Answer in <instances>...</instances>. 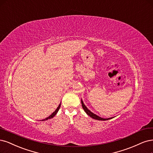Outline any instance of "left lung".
<instances>
[{"label": "left lung", "instance_id": "obj_1", "mask_svg": "<svg viewBox=\"0 0 153 153\" xmlns=\"http://www.w3.org/2000/svg\"><path fill=\"white\" fill-rule=\"evenodd\" d=\"M81 102H82V108L83 109H84V111H85V113L89 116V117H91V118H92L93 119H95V120H102V121H104V120H110L112 118H102L101 117H99V116L96 115V114L93 113L92 112H91L90 110H89L86 106L85 105L83 104V102L82 100H81Z\"/></svg>", "mask_w": 153, "mask_h": 153}]
</instances>
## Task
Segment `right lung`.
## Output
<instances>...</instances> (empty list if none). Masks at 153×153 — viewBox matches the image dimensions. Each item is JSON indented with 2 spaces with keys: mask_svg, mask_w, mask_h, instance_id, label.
I'll return each instance as SVG.
<instances>
[{
  "mask_svg": "<svg viewBox=\"0 0 153 153\" xmlns=\"http://www.w3.org/2000/svg\"><path fill=\"white\" fill-rule=\"evenodd\" d=\"M60 107H61V103H60V104L59 105V106L57 108V109L55 110V111L54 112H53L52 113L49 117H47V118H45V119H44V120H41V121H45V120H49V119H51V118H53L54 116L57 114V113L58 112V111H59V108H60Z\"/></svg>",
  "mask_w": 153,
  "mask_h": 153,
  "instance_id": "obj_1",
  "label": "right lung"
}]
</instances>
